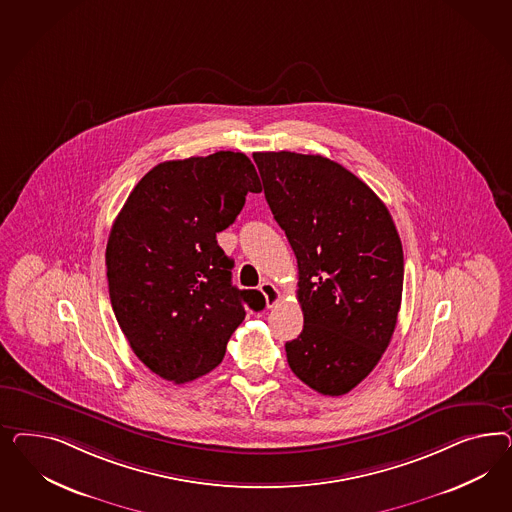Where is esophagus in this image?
<instances>
[{
  "label": "esophagus",
  "mask_w": 512,
  "mask_h": 512,
  "mask_svg": "<svg viewBox=\"0 0 512 512\" xmlns=\"http://www.w3.org/2000/svg\"><path fill=\"white\" fill-rule=\"evenodd\" d=\"M259 291L263 293L264 300H266V306H268V308H274V306L278 304L279 291L278 287H276L274 283H270V281H263V283L259 285Z\"/></svg>",
  "instance_id": "obj_1"
}]
</instances>
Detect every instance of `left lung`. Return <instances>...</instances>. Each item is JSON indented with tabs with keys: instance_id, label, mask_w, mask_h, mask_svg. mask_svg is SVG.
Returning <instances> with one entry per match:
<instances>
[{
	"instance_id": "8db88e82",
	"label": "left lung",
	"mask_w": 512,
	"mask_h": 512,
	"mask_svg": "<svg viewBox=\"0 0 512 512\" xmlns=\"http://www.w3.org/2000/svg\"><path fill=\"white\" fill-rule=\"evenodd\" d=\"M264 197L295 251L300 336L285 343L300 381L341 396L387 351L402 304L403 251L387 206L323 155L253 154Z\"/></svg>"
}]
</instances>
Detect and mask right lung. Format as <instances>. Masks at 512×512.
Instances as JSON below:
<instances>
[{
  "label": "right lung",
  "mask_w": 512,
  "mask_h": 512,
  "mask_svg": "<svg viewBox=\"0 0 512 512\" xmlns=\"http://www.w3.org/2000/svg\"><path fill=\"white\" fill-rule=\"evenodd\" d=\"M261 180L242 152L165 161L129 193L107 242L116 321L144 366L176 385L216 368L264 296L233 285L216 234L233 225Z\"/></svg>",
  "instance_id": "1"
}]
</instances>
